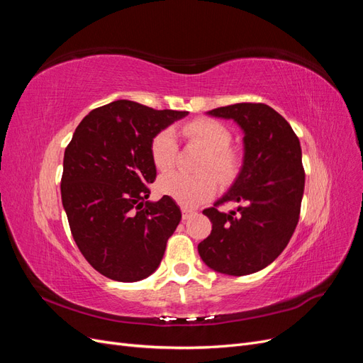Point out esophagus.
Segmentation results:
<instances>
[{
	"mask_svg": "<svg viewBox=\"0 0 363 363\" xmlns=\"http://www.w3.org/2000/svg\"><path fill=\"white\" fill-rule=\"evenodd\" d=\"M195 213V211L194 208H189V207H182V216H183V219H189L192 215Z\"/></svg>",
	"mask_w": 363,
	"mask_h": 363,
	"instance_id": "obj_1",
	"label": "esophagus"
}]
</instances>
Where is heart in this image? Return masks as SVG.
Listing matches in <instances>:
<instances>
[{
    "label": "heart",
    "instance_id": "heart-1",
    "mask_svg": "<svg viewBox=\"0 0 363 363\" xmlns=\"http://www.w3.org/2000/svg\"><path fill=\"white\" fill-rule=\"evenodd\" d=\"M183 135L207 150L201 171H213L219 179L230 180L239 169V155L230 148L232 133L216 119L199 118L186 123L182 128ZM179 144L175 131L171 127L162 128L152 136L150 155L155 167L160 171H168L177 157ZM157 189L162 195L171 196L183 206H199L216 194L218 180L212 172L201 175H186L179 171L163 174L157 180Z\"/></svg>",
    "mask_w": 363,
    "mask_h": 363
}]
</instances>
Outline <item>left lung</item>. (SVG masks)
<instances>
[{
  "label": "left lung",
  "instance_id": "left-lung-1",
  "mask_svg": "<svg viewBox=\"0 0 363 363\" xmlns=\"http://www.w3.org/2000/svg\"><path fill=\"white\" fill-rule=\"evenodd\" d=\"M207 113L233 119L244 130V164L223 199L203 211L212 232L199 252L208 268L247 276L276 260L298 224L306 177L300 140L267 104L238 103ZM225 202L238 208L224 214L218 206Z\"/></svg>",
  "mask_w": 363,
  "mask_h": 363
}]
</instances>
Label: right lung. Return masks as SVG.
Listing matches in <instances>:
<instances>
[{"instance_id":"obj_1","label":"right lung","mask_w":363,"mask_h":363,"mask_svg":"<svg viewBox=\"0 0 363 363\" xmlns=\"http://www.w3.org/2000/svg\"><path fill=\"white\" fill-rule=\"evenodd\" d=\"M188 115L118 100L86 115L65 150L62 203L77 247L104 277L138 281L160 265L182 212L171 196L147 201L157 131Z\"/></svg>"}]
</instances>
